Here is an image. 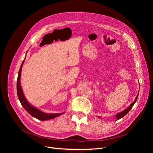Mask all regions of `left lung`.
I'll return each instance as SVG.
<instances>
[{
  "instance_id": "1",
  "label": "left lung",
  "mask_w": 153,
  "mask_h": 153,
  "mask_svg": "<svg viewBox=\"0 0 153 153\" xmlns=\"http://www.w3.org/2000/svg\"><path fill=\"white\" fill-rule=\"evenodd\" d=\"M138 94L137 96L136 97V98H135V101H134V102L132 103L130 105H129L126 110H124V111H123V112H121V113H119V114H117L116 115H115V117H116V118H117V119H120L121 118L123 117L124 116H125V115H126L129 112V110H130L132 108V107L133 106L134 104H135V102L137 101V98H138Z\"/></svg>"
}]
</instances>
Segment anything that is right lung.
<instances>
[{"label": "right lung", "mask_w": 153, "mask_h": 153, "mask_svg": "<svg viewBox=\"0 0 153 153\" xmlns=\"http://www.w3.org/2000/svg\"><path fill=\"white\" fill-rule=\"evenodd\" d=\"M24 60L23 61V62L20 66V70H19V71H18V78H17V84H16L18 97V99H19V100L20 101L22 105L23 106V107H24L27 112H28L30 115H31L32 117L38 119L39 120H40V121H46V120H48V119H53L55 117H58V116H59V115L63 114V113H61V114L44 113V112H41V111H40L39 110L36 108L35 107H34V106H32L28 103V101H27V100L25 98L24 93H23L22 87L20 85V76H21L22 68L23 66V64H24Z\"/></svg>", "instance_id": "1"}]
</instances>
